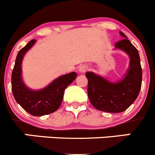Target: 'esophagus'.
Masks as SVG:
<instances>
[{
	"mask_svg": "<svg viewBox=\"0 0 155 155\" xmlns=\"http://www.w3.org/2000/svg\"><path fill=\"white\" fill-rule=\"evenodd\" d=\"M88 70V66L86 65V64H82V65L79 66V71L80 72V73H85Z\"/></svg>",
	"mask_w": 155,
	"mask_h": 155,
	"instance_id": "obj_1",
	"label": "esophagus"
}]
</instances>
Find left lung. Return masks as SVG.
Segmentation results:
<instances>
[{"label": "left lung", "instance_id": "obj_1", "mask_svg": "<svg viewBox=\"0 0 155 155\" xmlns=\"http://www.w3.org/2000/svg\"><path fill=\"white\" fill-rule=\"evenodd\" d=\"M120 34L123 39L116 43L115 48L124 51L130 58L125 76L117 82H111L92 72L85 73L90 102L96 109L104 112L126 110L137 98L142 86V70L139 51L124 32Z\"/></svg>", "mask_w": 155, "mask_h": 155}]
</instances>
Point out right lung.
Returning <instances> with one entry per match:
<instances>
[{
    "instance_id": "obj_1",
    "label": "right lung",
    "mask_w": 155,
    "mask_h": 155,
    "mask_svg": "<svg viewBox=\"0 0 155 155\" xmlns=\"http://www.w3.org/2000/svg\"><path fill=\"white\" fill-rule=\"evenodd\" d=\"M32 39L17 54L12 73L11 85L13 97L18 104L28 114L43 116L56 111L61 106L66 88L76 78V73H67L57 78L42 89L35 91L28 88L22 79V61L25 54L34 45Z\"/></svg>"
}]
</instances>
